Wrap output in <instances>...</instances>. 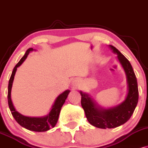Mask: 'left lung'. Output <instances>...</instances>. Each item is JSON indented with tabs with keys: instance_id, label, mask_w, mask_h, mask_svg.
<instances>
[{
	"instance_id": "8db88e82",
	"label": "left lung",
	"mask_w": 148,
	"mask_h": 148,
	"mask_svg": "<svg viewBox=\"0 0 148 148\" xmlns=\"http://www.w3.org/2000/svg\"><path fill=\"white\" fill-rule=\"evenodd\" d=\"M124 69L128 84V93L125 100L114 108L104 109L99 107L88 95L80 91L81 105L88 121L92 125L101 129L117 127L131 118L138 101L137 79L129 60L117 48L110 46Z\"/></svg>"
}]
</instances>
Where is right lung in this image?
Wrapping results in <instances>:
<instances>
[{"label":"right lung","mask_w":148,"mask_h":148,"mask_svg":"<svg viewBox=\"0 0 148 148\" xmlns=\"http://www.w3.org/2000/svg\"><path fill=\"white\" fill-rule=\"evenodd\" d=\"M33 48H28L26 51V53L24 56L21 59L20 61L18 62V64L15 66L14 68L13 71H12L11 77H10V80H9L8 84V105L10 107V111L14 118L17 123L22 126L23 127H25V129L31 130V131L34 132H46L49 130L50 128H53L57 124V121H58L59 115L62 109V107L63 106L64 103L65 102V100H66L68 95L70 93L69 90H66L60 94L57 97L56 100H55V103L52 107V109L50 111L49 114L46 116L41 118H34V117H27V116H24L19 114L18 112L16 111V109L14 107L13 104H12V99H11V90L12 86V83H13L14 78L16 71L17 68L20 66L21 65L23 62L25 61L27 58V55L30 51H32Z\"/></svg>","instance_id":"right-lung-1"}]
</instances>
